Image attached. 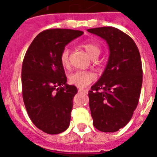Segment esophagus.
<instances>
[{
  "label": "esophagus",
  "mask_w": 157,
  "mask_h": 157,
  "mask_svg": "<svg viewBox=\"0 0 157 157\" xmlns=\"http://www.w3.org/2000/svg\"><path fill=\"white\" fill-rule=\"evenodd\" d=\"M79 92H88V89H83V88H79L78 89Z\"/></svg>",
  "instance_id": "34e87169"
}]
</instances>
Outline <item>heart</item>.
Returning <instances> with one entry per match:
<instances>
[{"label": "heart", "mask_w": 157, "mask_h": 157, "mask_svg": "<svg viewBox=\"0 0 157 157\" xmlns=\"http://www.w3.org/2000/svg\"><path fill=\"white\" fill-rule=\"evenodd\" d=\"M80 46L84 49L87 54L92 58H97L100 54L101 48L97 43L92 42H85L81 43ZM60 62L64 68L69 67V50L68 48H64L60 54ZM95 80V74L91 71L79 70L69 75V82L73 85H76L80 88H84Z\"/></svg>", "instance_id": "heart-1"}]
</instances>
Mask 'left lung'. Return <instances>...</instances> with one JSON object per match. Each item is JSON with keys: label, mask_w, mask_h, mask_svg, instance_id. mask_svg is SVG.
<instances>
[{"label": "left lung", "mask_w": 157, "mask_h": 157, "mask_svg": "<svg viewBox=\"0 0 157 157\" xmlns=\"http://www.w3.org/2000/svg\"><path fill=\"white\" fill-rule=\"evenodd\" d=\"M107 41L108 62L102 77L88 92L93 125L99 131L116 132L130 121L142 85L140 53L129 35L114 27L88 29Z\"/></svg>", "instance_id": "left-lung-1"}]
</instances>
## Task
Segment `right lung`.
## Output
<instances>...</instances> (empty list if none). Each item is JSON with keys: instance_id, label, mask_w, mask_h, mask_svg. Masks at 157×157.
<instances>
[{"instance_id": "1", "label": "right lung", "mask_w": 157, "mask_h": 157, "mask_svg": "<svg viewBox=\"0 0 157 157\" xmlns=\"http://www.w3.org/2000/svg\"><path fill=\"white\" fill-rule=\"evenodd\" d=\"M83 31L47 29L35 38L22 65V95L28 116L44 133L58 134L70 123L73 99L77 89L66 84L60 62L65 46Z\"/></svg>"}]
</instances>
